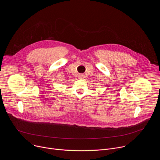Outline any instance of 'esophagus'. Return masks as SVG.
<instances>
[{
	"instance_id": "34e87169",
	"label": "esophagus",
	"mask_w": 160,
	"mask_h": 160,
	"mask_svg": "<svg viewBox=\"0 0 160 160\" xmlns=\"http://www.w3.org/2000/svg\"><path fill=\"white\" fill-rule=\"evenodd\" d=\"M78 78H79L80 79H83V78H85V77H84V75H82V74H80V75H79V76H78Z\"/></svg>"
}]
</instances>
